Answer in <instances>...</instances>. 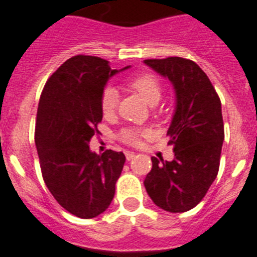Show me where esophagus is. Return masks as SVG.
<instances>
[{"label":"esophagus","instance_id":"1","mask_svg":"<svg viewBox=\"0 0 257 257\" xmlns=\"http://www.w3.org/2000/svg\"><path fill=\"white\" fill-rule=\"evenodd\" d=\"M124 154H126V160H127V161L134 160V157L136 156V154L134 153V152H126V153H124Z\"/></svg>","mask_w":257,"mask_h":257}]
</instances>
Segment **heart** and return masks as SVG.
I'll list each match as a JSON object with an SVG mask.
<instances>
[{"label": "heart", "instance_id": "b5f03b06", "mask_svg": "<svg viewBox=\"0 0 257 257\" xmlns=\"http://www.w3.org/2000/svg\"><path fill=\"white\" fill-rule=\"evenodd\" d=\"M130 88L136 91L145 101L151 105H156L162 97V83L154 74L152 73H142L135 76L130 79L128 82ZM118 104V92L112 86H106L100 94V110L104 117H112L117 110ZM148 134L147 130L143 128H136V127H126L119 134V139L126 144L136 145L139 144L140 138Z\"/></svg>", "mask_w": 257, "mask_h": 257}]
</instances>
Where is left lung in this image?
<instances>
[{"label": "left lung", "instance_id": "left-lung-1", "mask_svg": "<svg viewBox=\"0 0 257 257\" xmlns=\"http://www.w3.org/2000/svg\"><path fill=\"white\" fill-rule=\"evenodd\" d=\"M144 63L167 77L176 91V110L167 131L175 158L160 162L152 157L145 189L158 207L185 212L203 199L219 172L224 140L221 101L207 74L193 60L170 56Z\"/></svg>", "mask_w": 257, "mask_h": 257}]
</instances>
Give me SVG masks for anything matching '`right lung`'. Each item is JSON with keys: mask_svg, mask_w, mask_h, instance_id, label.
<instances>
[{"mask_svg": "<svg viewBox=\"0 0 257 257\" xmlns=\"http://www.w3.org/2000/svg\"><path fill=\"white\" fill-rule=\"evenodd\" d=\"M117 72L104 59L76 55L50 76L38 103L35 142L42 178L59 205L81 219L109 207L126 161L122 152L96 154L88 147L103 119L100 94Z\"/></svg>", "mask_w": 257, "mask_h": 257, "instance_id": "add662e5", "label": "right lung"}]
</instances>
